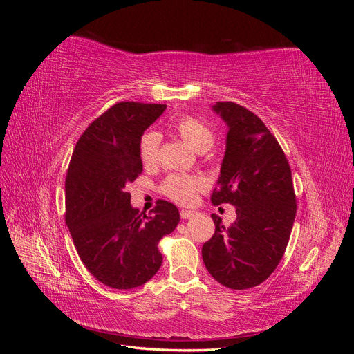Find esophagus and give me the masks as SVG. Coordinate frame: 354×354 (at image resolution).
<instances>
[{"label":"esophagus","mask_w":354,"mask_h":354,"mask_svg":"<svg viewBox=\"0 0 354 354\" xmlns=\"http://www.w3.org/2000/svg\"><path fill=\"white\" fill-rule=\"evenodd\" d=\"M195 214H196L195 211H190V209H181L180 211V216H181V218H183V220H187L190 217H194Z\"/></svg>","instance_id":"34e87169"}]
</instances>
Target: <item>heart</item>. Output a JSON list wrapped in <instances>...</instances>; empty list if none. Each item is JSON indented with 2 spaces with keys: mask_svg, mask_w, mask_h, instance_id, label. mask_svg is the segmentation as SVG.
Here are the masks:
<instances>
[{
  "mask_svg": "<svg viewBox=\"0 0 354 354\" xmlns=\"http://www.w3.org/2000/svg\"><path fill=\"white\" fill-rule=\"evenodd\" d=\"M176 131L180 134L183 140L195 149L196 152H205L214 145L216 134L212 128L203 122L202 120L192 115H185L177 120ZM160 149V134L156 131H149L138 143V155L142 162L147 167H152L159 159ZM205 187V181L199 177L186 176V174H169L165 180L160 190L162 194L181 205H190L196 199L198 192Z\"/></svg>",
  "mask_w": 354,
  "mask_h": 354,
  "instance_id": "b5f03b06",
  "label": "heart"
}]
</instances>
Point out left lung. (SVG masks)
<instances>
[{
  "label": "left lung",
  "mask_w": 354,
  "mask_h": 354,
  "mask_svg": "<svg viewBox=\"0 0 354 354\" xmlns=\"http://www.w3.org/2000/svg\"><path fill=\"white\" fill-rule=\"evenodd\" d=\"M212 109L229 133L211 201L236 207V220L224 227L212 214L216 232L203 243L202 259L221 285L248 289L274 272L291 236L297 212L291 168L276 137L255 113L233 102H217Z\"/></svg>",
  "instance_id": "left-lung-1"
}]
</instances>
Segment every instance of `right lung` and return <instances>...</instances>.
Returning a JSON list of instances; mask_svg holds the SVG:
<instances>
[{"label": "right lung", "mask_w": 354, "mask_h": 354, "mask_svg": "<svg viewBox=\"0 0 354 354\" xmlns=\"http://www.w3.org/2000/svg\"><path fill=\"white\" fill-rule=\"evenodd\" d=\"M165 104L120 102L87 127L66 174V224L87 270L106 286L131 289L162 264L158 243L180 221L174 203L159 199L151 216L131 207L127 192L142 174L138 143Z\"/></svg>", "instance_id": "1"}]
</instances>
